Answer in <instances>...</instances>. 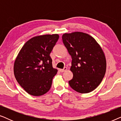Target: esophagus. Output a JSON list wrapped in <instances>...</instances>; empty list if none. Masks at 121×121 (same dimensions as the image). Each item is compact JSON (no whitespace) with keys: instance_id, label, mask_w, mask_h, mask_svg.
Returning a JSON list of instances; mask_svg holds the SVG:
<instances>
[{"instance_id":"obj_1","label":"esophagus","mask_w":121,"mask_h":121,"mask_svg":"<svg viewBox=\"0 0 121 121\" xmlns=\"http://www.w3.org/2000/svg\"><path fill=\"white\" fill-rule=\"evenodd\" d=\"M67 70V67H65V68H64V69H59V70L60 71V72H65V71H66Z\"/></svg>"}]
</instances>
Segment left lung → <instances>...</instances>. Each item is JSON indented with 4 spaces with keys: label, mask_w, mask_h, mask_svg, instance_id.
<instances>
[{
    "label": "left lung",
    "mask_w": 121,
    "mask_h": 121,
    "mask_svg": "<svg viewBox=\"0 0 121 121\" xmlns=\"http://www.w3.org/2000/svg\"><path fill=\"white\" fill-rule=\"evenodd\" d=\"M63 42L72 58L73 78L70 87L82 94L89 93L102 82L106 69L104 51L92 36L82 32L64 34Z\"/></svg>",
    "instance_id": "8db88e82"
}]
</instances>
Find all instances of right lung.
<instances>
[{
	"mask_svg": "<svg viewBox=\"0 0 121 121\" xmlns=\"http://www.w3.org/2000/svg\"><path fill=\"white\" fill-rule=\"evenodd\" d=\"M59 37L58 34L35 36L20 51L14 62V75L30 95L39 96L50 89L58 70L53 68L49 55Z\"/></svg>",
	"mask_w": 121,
	"mask_h": 121,
	"instance_id": "add662e5",
	"label": "right lung"
}]
</instances>
